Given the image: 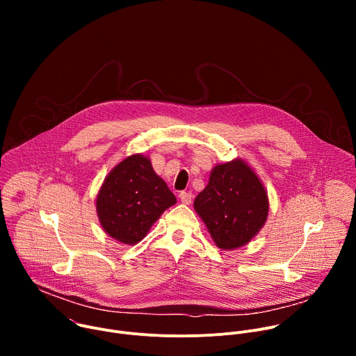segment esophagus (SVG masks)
<instances>
[{
    "label": "esophagus",
    "mask_w": 356,
    "mask_h": 356,
    "mask_svg": "<svg viewBox=\"0 0 356 356\" xmlns=\"http://www.w3.org/2000/svg\"><path fill=\"white\" fill-rule=\"evenodd\" d=\"M179 198L181 200V202H184V204H190L191 200H193V194L190 191H181L179 194Z\"/></svg>",
    "instance_id": "1"
}]
</instances>
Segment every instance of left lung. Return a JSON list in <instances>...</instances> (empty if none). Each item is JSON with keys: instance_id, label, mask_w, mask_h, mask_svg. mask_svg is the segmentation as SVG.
<instances>
[{"instance_id": "obj_1", "label": "left lung", "mask_w": 356, "mask_h": 356, "mask_svg": "<svg viewBox=\"0 0 356 356\" xmlns=\"http://www.w3.org/2000/svg\"><path fill=\"white\" fill-rule=\"evenodd\" d=\"M194 209L221 249L249 242L264 227L269 201L258 179L242 161L217 165L207 187L198 193Z\"/></svg>"}]
</instances>
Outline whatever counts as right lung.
Here are the masks:
<instances>
[{
  "mask_svg": "<svg viewBox=\"0 0 356 356\" xmlns=\"http://www.w3.org/2000/svg\"><path fill=\"white\" fill-rule=\"evenodd\" d=\"M175 202V194L154 172L150 161L134 155L117 165L101 186L97 214L110 236L134 245Z\"/></svg>",
  "mask_w": 356,
  "mask_h": 356,
  "instance_id": "obj_1",
  "label": "right lung"
}]
</instances>
